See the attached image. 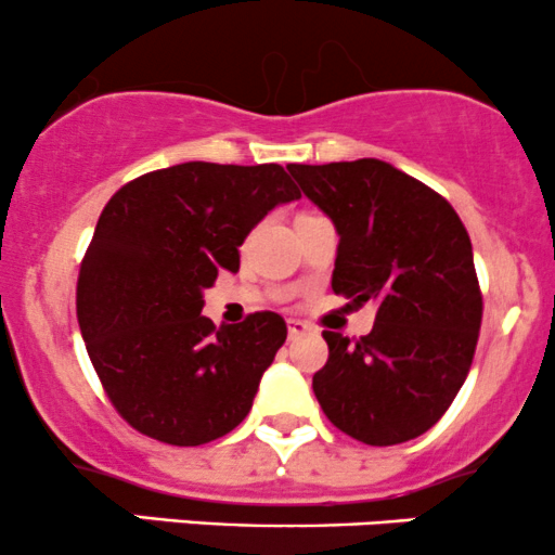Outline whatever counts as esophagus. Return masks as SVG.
<instances>
[{"label": "esophagus", "mask_w": 555, "mask_h": 555, "mask_svg": "<svg viewBox=\"0 0 555 555\" xmlns=\"http://www.w3.org/2000/svg\"><path fill=\"white\" fill-rule=\"evenodd\" d=\"M286 331H289V339H299V336L310 334L313 326H310V323H305V321H297V318H289V321H286Z\"/></svg>", "instance_id": "1"}]
</instances>
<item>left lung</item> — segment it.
I'll use <instances>...</instances> for the list:
<instances>
[{
  "instance_id": "1",
  "label": "left lung",
  "mask_w": 555,
  "mask_h": 555,
  "mask_svg": "<svg viewBox=\"0 0 555 555\" xmlns=\"http://www.w3.org/2000/svg\"><path fill=\"white\" fill-rule=\"evenodd\" d=\"M286 169L339 232L336 295L378 305L360 341L323 331L318 404L367 446L412 441L443 417L475 358L482 295L467 229L446 197L378 158Z\"/></svg>"
}]
</instances>
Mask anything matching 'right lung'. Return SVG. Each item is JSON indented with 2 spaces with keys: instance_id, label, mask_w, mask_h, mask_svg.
Masks as SVG:
<instances>
[{
  "instance_id": "1",
  "label": "right lung",
  "mask_w": 555,
  "mask_h": 555,
  "mask_svg": "<svg viewBox=\"0 0 555 555\" xmlns=\"http://www.w3.org/2000/svg\"><path fill=\"white\" fill-rule=\"evenodd\" d=\"M297 197L279 164L188 162L104 206L80 263L78 323L106 397L143 436L201 446L247 417L286 323L266 310L216 328L203 289L240 271L250 229Z\"/></svg>"
}]
</instances>
